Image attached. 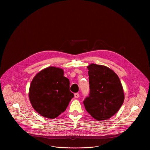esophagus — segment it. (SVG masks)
<instances>
[{
	"label": "esophagus",
	"mask_w": 150,
	"mask_h": 150,
	"mask_svg": "<svg viewBox=\"0 0 150 150\" xmlns=\"http://www.w3.org/2000/svg\"><path fill=\"white\" fill-rule=\"evenodd\" d=\"M79 96H80V95H79V93H74V98H79Z\"/></svg>",
	"instance_id": "obj_1"
}]
</instances>
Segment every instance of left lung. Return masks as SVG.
Returning <instances> with one entry per match:
<instances>
[{
	"mask_svg": "<svg viewBox=\"0 0 150 150\" xmlns=\"http://www.w3.org/2000/svg\"><path fill=\"white\" fill-rule=\"evenodd\" d=\"M87 68L90 92L83 102L85 108L96 120H106L123 104L122 86L117 74L107 66L92 64Z\"/></svg>",
	"mask_w": 150,
	"mask_h": 150,
	"instance_id": "8db88e82",
	"label": "left lung"
}]
</instances>
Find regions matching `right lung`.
<instances>
[{
    "instance_id": "obj_1",
    "label": "right lung",
    "mask_w": 150,
    "mask_h": 150,
    "mask_svg": "<svg viewBox=\"0 0 150 150\" xmlns=\"http://www.w3.org/2000/svg\"><path fill=\"white\" fill-rule=\"evenodd\" d=\"M64 70L48 67L32 80L29 98L33 108L42 116L54 119L66 110L74 94L70 91L69 80Z\"/></svg>"
}]
</instances>
